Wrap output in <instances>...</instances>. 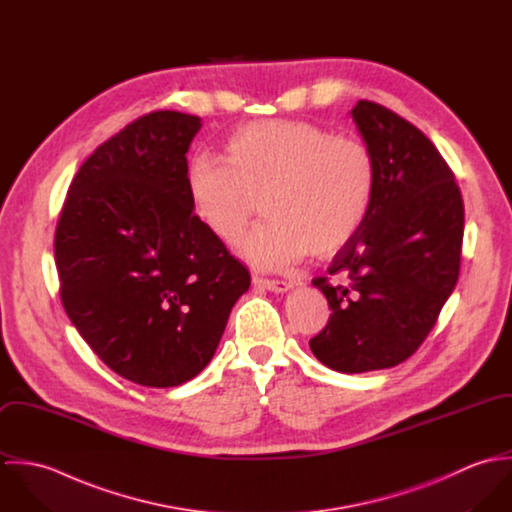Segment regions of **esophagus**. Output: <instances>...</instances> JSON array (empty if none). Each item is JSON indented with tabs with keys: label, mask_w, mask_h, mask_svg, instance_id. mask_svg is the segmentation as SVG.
Returning a JSON list of instances; mask_svg holds the SVG:
<instances>
[{
	"label": "esophagus",
	"mask_w": 512,
	"mask_h": 512,
	"mask_svg": "<svg viewBox=\"0 0 512 512\" xmlns=\"http://www.w3.org/2000/svg\"><path fill=\"white\" fill-rule=\"evenodd\" d=\"M252 282H254V286H258V288H262V290H268V292L274 293L288 292V290L292 288V284H290V282H286V280H266V278H254Z\"/></svg>",
	"instance_id": "34e87169"
}]
</instances>
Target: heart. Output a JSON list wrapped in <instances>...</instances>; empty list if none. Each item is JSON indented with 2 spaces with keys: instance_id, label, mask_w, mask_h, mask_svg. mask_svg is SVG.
I'll list each match as a JSON object with an SVG mask.
<instances>
[{
  "instance_id": "heart-1",
  "label": "heart",
  "mask_w": 512,
  "mask_h": 512,
  "mask_svg": "<svg viewBox=\"0 0 512 512\" xmlns=\"http://www.w3.org/2000/svg\"><path fill=\"white\" fill-rule=\"evenodd\" d=\"M224 157H189L191 211L213 238L230 244L262 199L270 220L240 242V254L260 270L288 268L307 252L333 258L365 226L376 165L361 140L301 120H258L228 134Z\"/></svg>"
}]
</instances>
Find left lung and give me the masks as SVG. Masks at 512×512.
<instances>
[{"label":"left lung","instance_id":"1","mask_svg":"<svg viewBox=\"0 0 512 512\" xmlns=\"http://www.w3.org/2000/svg\"><path fill=\"white\" fill-rule=\"evenodd\" d=\"M353 122L376 165V193L357 238L313 286L329 323L309 341L323 365L347 374L400 365L438 321L459 278L463 199L436 146L392 110L359 100Z\"/></svg>","mask_w":512,"mask_h":512}]
</instances>
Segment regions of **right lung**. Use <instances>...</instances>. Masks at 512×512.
Wrapping results in <instances>:
<instances>
[{
  "mask_svg": "<svg viewBox=\"0 0 512 512\" xmlns=\"http://www.w3.org/2000/svg\"><path fill=\"white\" fill-rule=\"evenodd\" d=\"M201 118L151 112L80 165L55 234L61 299L116 374L179 386L211 363L248 270L191 211L187 151Z\"/></svg>",
  "mask_w": 512,
  "mask_h": 512,
  "instance_id": "right-lung-1",
  "label": "right lung"
}]
</instances>
